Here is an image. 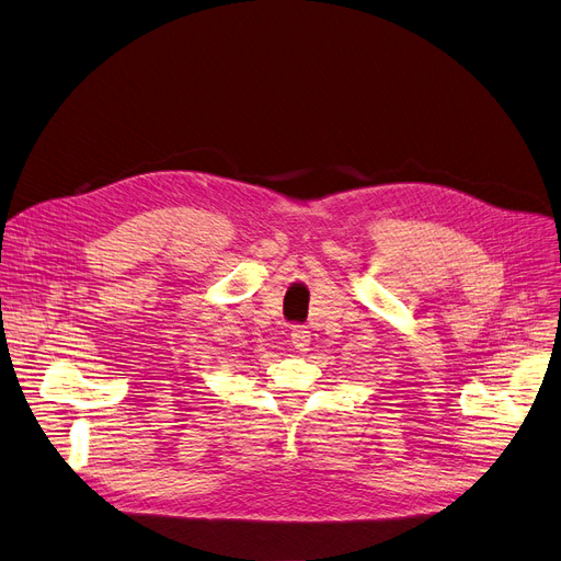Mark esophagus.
Returning a JSON list of instances; mask_svg holds the SVG:
<instances>
[{
	"mask_svg": "<svg viewBox=\"0 0 561 561\" xmlns=\"http://www.w3.org/2000/svg\"><path fill=\"white\" fill-rule=\"evenodd\" d=\"M290 343L298 352H307L309 345H311V332L302 325H296L290 330Z\"/></svg>",
	"mask_w": 561,
	"mask_h": 561,
	"instance_id": "34e87169",
	"label": "esophagus"
}]
</instances>
